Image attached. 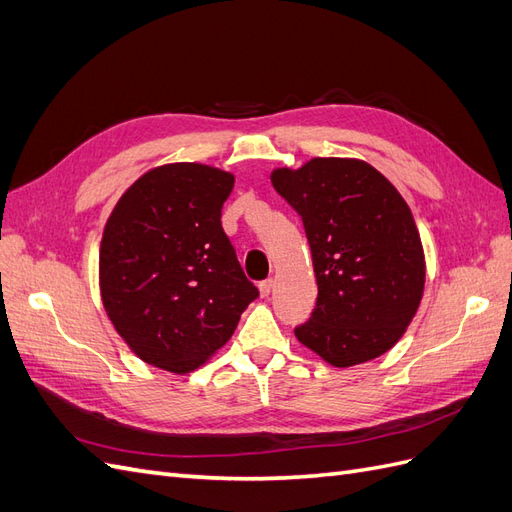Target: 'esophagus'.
<instances>
[{
  "instance_id": "obj_1",
  "label": "esophagus",
  "mask_w": 512,
  "mask_h": 512,
  "mask_svg": "<svg viewBox=\"0 0 512 512\" xmlns=\"http://www.w3.org/2000/svg\"><path fill=\"white\" fill-rule=\"evenodd\" d=\"M273 286H275V282L271 280V277H269V280H265V282H260V284H258L260 297H269V294L273 292Z\"/></svg>"
}]
</instances>
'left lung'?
<instances>
[{"mask_svg":"<svg viewBox=\"0 0 512 512\" xmlns=\"http://www.w3.org/2000/svg\"><path fill=\"white\" fill-rule=\"evenodd\" d=\"M275 192L301 215L318 301L294 337L333 367L391 350L418 312L425 252L408 203L359 158H312L271 170Z\"/></svg>","mask_w":512,"mask_h":512,"instance_id":"1","label":"left lung"}]
</instances>
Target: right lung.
<instances>
[{
    "mask_svg": "<svg viewBox=\"0 0 512 512\" xmlns=\"http://www.w3.org/2000/svg\"><path fill=\"white\" fill-rule=\"evenodd\" d=\"M235 175L170 162L121 194L100 243L104 312L128 348L158 369L190 374L235 333L258 297L222 228Z\"/></svg>",
    "mask_w": 512,
    "mask_h": 512,
    "instance_id": "add662e5",
    "label": "right lung"
}]
</instances>
